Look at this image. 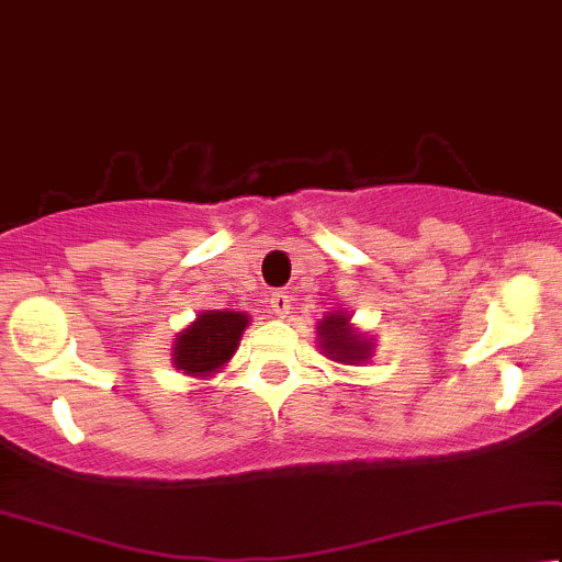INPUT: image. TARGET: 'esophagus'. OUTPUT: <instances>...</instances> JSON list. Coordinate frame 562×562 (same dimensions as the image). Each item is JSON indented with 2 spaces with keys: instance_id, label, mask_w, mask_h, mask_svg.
Returning a JSON list of instances; mask_svg holds the SVG:
<instances>
[{
  "instance_id": "34e87169",
  "label": "esophagus",
  "mask_w": 562,
  "mask_h": 562,
  "mask_svg": "<svg viewBox=\"0 0 562 562\" xmlns=\"http://www.w3.org/2000/svg\"><path fill=\"white\" fill-rule=\"evenodd\" d=\"M269 308H272L280 318L288 316V313H290V295L285 293V290H277V293H272V297H269Z\"/></svg>"
}]
</instances>
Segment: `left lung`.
Returning <instances> with one entry per match:
<instances>
[{"mask_svg":"<svg viewBox=\"0 0 562 562\" xmlns=\"http://www.w3.org/2000/svg\"><path fill=\"white\" fill-rule=\"evenodd\" d=\"M318 339L324 355L334 357L336 362H364L370 357V341L362 339L357 331H351L344 316H326L318 324Z\"/></svg>","mask_w":562,"mask_h":562,"instance_id":"obj_1","label":"left lung"}]
</instances>
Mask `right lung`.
<instances>
[{"label": "right lung", "mask_w": 562, "mask_h": 562, "mask_svg": "<svg viewBox=\"0 0 562 562\" xmlns=\"http://www.w3.org/2000/svg\"><path fill=\"white\" fill-rule=\"evenodd\" d=\"M249 316L236 311H207L179 334L175 344V364L187 375H211L228 362L238 347Z\"/></svg>", "instance_id": "obj_1"}]
</instances>
